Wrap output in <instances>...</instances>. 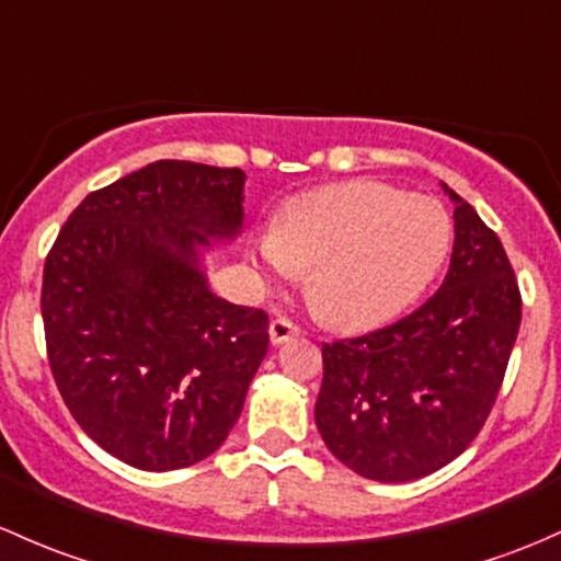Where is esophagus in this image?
I'll list each match as a JSON object with an SVG mask.
<instances>
[{"label": "esophagus", "instance_id": "obj_1", "mask_svg": "<svg viewBox=\"0 0 561 561\" xmlns=\"http://www.w3.org/2000/svg\"><path fill=\"white\" fill-rule=\"evenodd\" d=\"M298 333H300V328L293 320H287V317H274V320H271V325H268L271 344H274V346L285 344V341H290V339H296Z\"/></svg>", "mask_w": 561, "mask_h": 561}]
</instances>
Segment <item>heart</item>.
Returning <instances> with one entry per match:
<instances>
[{
	"instance_id": "obj_1",
	"label": "heart",
	"mask_w": 561,
	"mask_h": 561,
	"mask_svg": "<svg viewBox=\"0 0 561 561\" xmlns=\"http://www.w3.org/2000/svg\"><path fill=\"white\" fill-rule=\"evenodd\" d=\"M451 220L433 198L374 180L300 193L257 236L268 274L311 268L309 298L335 328L365 330L409 309L449 255Z\"/></svg>"
}]
</instances>
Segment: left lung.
<instances>
[{"instance_id": "obj_1", "label": "left lung", "mask_w": 561, "mask_h": 561, "mask_svg": "<svg viewBox=\"0 0 561 561\" xmlns=\"http://www.w3.org/2000/svg\"><path fill=\"white\" fill-rule=\"evenodd\" d=\"M454 204L449 274L392 325L322 344L314 420L346 468L374 481H414L459 457L481 433L522 325V293L497 233Z\"/></svg>"}]
</instances>
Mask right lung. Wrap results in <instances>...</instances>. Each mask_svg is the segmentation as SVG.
<instances>
[{
	"label": "right lung",
	"instance_id": "obj_1",
	"mask_svg": "<svg viewBox=\"0 0 561 561\" xmlns=\"http://www.w3.org/2000/svg\"><path fill=\"white\" fill-rule=\"evenodd\" d=\"M241 169L156 161L82 198L45 257L53 379L75 422L139 470L222 446L268 352V314L209 290L202 252L244 220Z\"/></svg>",
	"mask_w": 561,
	"mask_h": 561
}]
</instances>
